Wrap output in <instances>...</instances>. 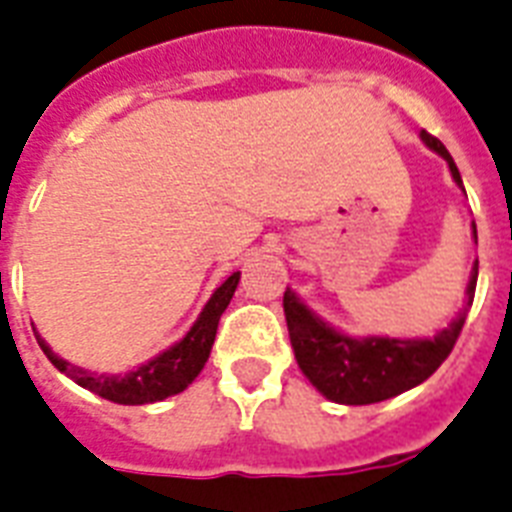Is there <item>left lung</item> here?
Segmentation results:
<instances>
[{
    "label": "left lung",
    "instance_id": "1",
    "mask_svg": "<svg viewBox=\"0 0 512 512\" xmlns=\"http://www.w3.org/2000/svg\"><path fill=\"white\" fill-rule=\"evenodd\" d=\"M421 139L447 160L452 178L458 181V186H463L458 165L444 149L442 141L426 131H421ZM473 236H476V226H473ZM476 278H479V260L473 263L463 313L450 326L442 328L434 339H389V336L352 339L326 326L321 318H315L286 289V326H289V339H292L299 368L323 397L339 405H373V402H384L423 384L447 360L458 342L468 307L473 305Z\"/></svg>",
    "mask_w": 512,
    "mask_h": 512
}]
</instances>
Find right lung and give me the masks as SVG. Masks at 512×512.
I'll use <instances>...</instances> for the list:
<instances>
[{
	"mask_svg": "<svg viewBox=\"0 0 512 512\" xmlns=\"http://www.w3.org/2000/svg\"><path fill=\"white\" fill-rule=\"evenodd\" d=\"M239 276H242V273L228 276L226 281L215 289V294L205 305V310H202V315L197 318V323L191 326V331L181 339V342L173 344L170 350H165L160 357H155V360H149L147 365H141L136 371L126 373V376L83 371L78 365L65 363L62 357L54 355L41 336H36V342H39V347L44 350V355L52 360V365L57 371H62L65 376L73 378L78 386L99 394V397H105V400L118 402V405H147V402H160L165 400V397H170V394L184 392L186 386L199 376V371L205 368L210 350H213L220 315H223V310H226L231 297H234Z\"/></svg>",
	"mask_w": 512,
	"mask_h": 512,
	"instance_id": "add662e5",
	"label": "right lung"
}]
</instances>
